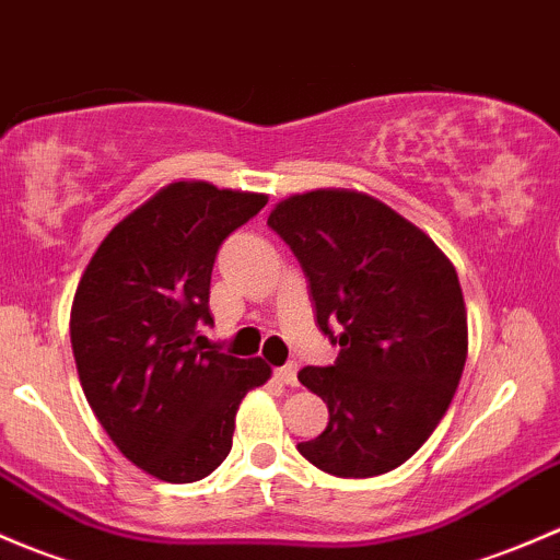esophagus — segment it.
<instances>
[{
  "instance_id": "esophagus-1",
  "label": "esophagus",
  "mask_w": 560,
  "mask_h": 560,
  "mask_svg": "<svg viewBox=\"0 0 560 560\" xmlns=\"http://www.w3.org/2000/svg\"><path fill=\"white\" fill-rule=\"evenodd\" d=\"M296 372H299L296 364H285V366L275 369V377H278L282 385H291V388H293V385H299V377H296Z\"/></svg>"
}]
</instances>
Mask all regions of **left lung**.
<instances>
[{"mask_svg": "<svg viewBox=\"0 0 560 560\" xmlns=\"http://www.w3.org/2000/svg\"><path fill=\"white\" fill-rule=\"evenodd\" d=\"M267 226L310 282L315 320L339 345L302 385L328 425L299 453L334 477L396 469L442 420L466 364V307L445 253L383 201L310 191L280 201Z\"/></svg>", "mask_w": 560, "mask_h": 560, "instance_id": "obj_1", "label": "left lung"}]
</instances>
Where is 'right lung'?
Listing matches in <instances>:
<instances>
[{
  "instance_id": "1",
  "label": "right lung",
  "mask_w": 560,
  "mask_h": 560,
  "mask_svg": "<svg viewBox=\"0 0 560 560\" xmlns=\"http://www.w3.org/2000/svg\"><path fill=\"white\" fill-rule=\"evenodd\" d=\"M264 205V194L172 183L107 234L80 278L69 337L85 399L118 451L164 482L223 464L240 401L272 372L199 337L218 247Z\"/></svg>"
}]
</instances>
